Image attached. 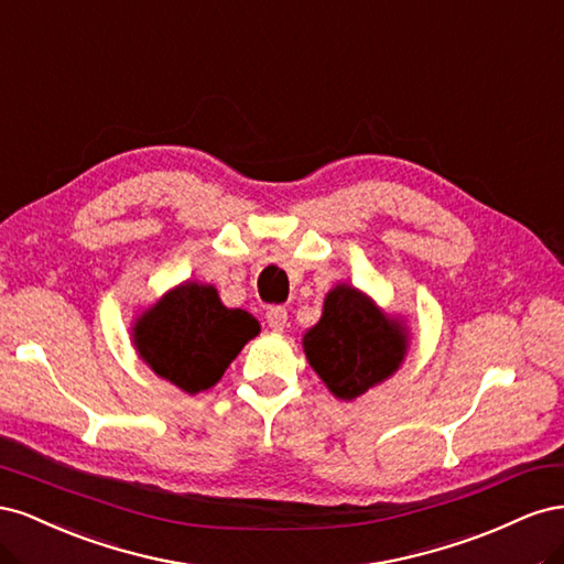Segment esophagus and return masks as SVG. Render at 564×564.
<instances>
[{"label": "esophagus", "mask_w": 564, "mask_h": 564, "mask_svg": "<svg viewBox=\"0 0 564 564\" xmlns=\"http://www.w3.org/2000/svg\"><path fill=\"white\" fill-rule=\"evenodd\" d=\"M265 322H268V327L272 332H284V327H286V311L282 308V305H275V308H270L265 313Z\"/></svg>", "instance_id": "1"}]
</instances>
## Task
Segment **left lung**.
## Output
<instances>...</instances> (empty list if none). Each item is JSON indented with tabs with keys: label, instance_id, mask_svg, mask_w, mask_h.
Returning a JSON list of instances; mask_svg holds the SVG:
<instances>
[{
	"label": "left lung",
	"instance_id": "left-lung-1",
	"mask_svg": "<svg viewBox=\"0 0 564 564\" xmlns=\"http://www.w3.org/2000/svg\"><path fill=\"white\" fill-rule=\"evenodd\" d=\"M409 350L402 317H390L360 289L338 282L322 317L303 334V352L334 398L352 402L395 373Z\"/></svg>",
	"mask_w": 564,
	"mask_h": 564
}]
</instances>
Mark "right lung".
Segmentation results:
<instances>
[{
  "instance_id": "add662e5",
  "label": "right lung",
  "mask_w": 564,
  "mask_h": 564,
  "mask_svg": "<svg viewBox=\"0 0 564 564\" xmlns=\"http://www.w3.org/2000/svg\"><path fill=\"white\" fill-rule=\"evenodd\" d=\"M259 332V319L226 308L214 284L185 280L135 317L131 340L160 379L197 395L220 381Z\"/></svg>"
}]
</instances>
